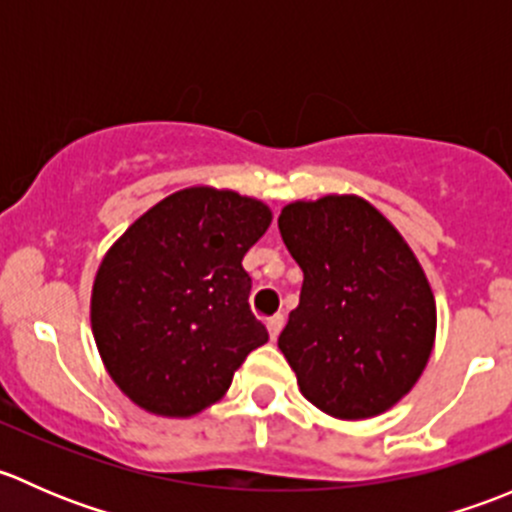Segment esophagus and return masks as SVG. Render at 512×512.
Here are the masks:
<instances>
[{
  "label": "esophagus",
  "instance_id": "34e87169",
  "mask_svg": "<svg viewBox=\"0 0 512 512\" xmlns=\"http://www.w3.org/2000/svg\"><path fill=\"white\" fill-rule=\"evenodd\" d=\"M282 327H285V317H282V314H275V317L267 319V332H270V339L280 337Z\"/></svg>",
  "mask_w": 512,
  "mask_h": 512
}]
</instances>
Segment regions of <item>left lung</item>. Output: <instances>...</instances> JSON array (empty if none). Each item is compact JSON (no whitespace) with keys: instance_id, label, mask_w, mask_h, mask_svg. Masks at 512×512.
<instances>
[{"instance_id":"8db88e82","label":"left lung","mask_w":512,"mask_h":512,"mask_svg":"<svg viewBox=\"0 0 512 512\" xmlns=\"http://www.w3.org/2000/svg\"><path fill=\"white\" fill-rule=\"evenodd\" d=\"M277 225L304 272L277 339L299 391L334 418L384 414L414 389L436 339V302L416 255L356 195L289 203Z\"/></svg>"}]
</instances>
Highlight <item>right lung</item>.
Returning a JSON list of instances; mask_svg holds the SVG:
<instances>
[{"instance_id": "1", "label": "right lung", "mask_w": 512, "mask_h": 512, "mask_svg": "<svg viewBox=\"0 0 512 512\" xmlns=\"http://www.w3.org/2000/svg\"><path fill=\"white\" fill-rule=\"evenodd\" d=\"M265 203L198 185L143 213L103 257L91 329L118 389L156 416H195L223 399L270 339L250 312L245 252L265 235Z\"/></svg>"}]
</instances>
